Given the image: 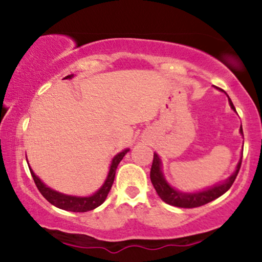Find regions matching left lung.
Instances as JSON below:
<instances>
[{"instance_id": "8db88e82", "label": "left lung", "mask_w": 262, "mask_h": 262, "mask_svg": "<svg viewBox=\"0 0 262 262\" xmlns=\"http://www.w3.org/2000/svg\"><path fill=\"white\" fill-rule=\"evenodd\" d=\"M229 98V96H228ZM230 107L235 111L233 102L229 98ZM240 133L243 134V128L240 127ZM242 159L240 158L239 162L236 165L235 172L231 175L227 181L223 183H219V185L213 186L208 189H204V191L194 192V193H186V192H180L177 189L172 188L169 183L166 182L164 175H162L161 171V160L159 158L158 154H154V160H152L151 170H150V180H151L152 186H154L156 193L159 194V197L164 201L165 203L171 204V206L180 207V208H196V207H201L203 204H207L212 201H214L215 198L221 197L222 194L225 193L231 187L234 181H235L237 172H239L240 166H242Z\"/></svg>"}]
</instances>
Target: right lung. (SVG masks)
I'll list each match as a JSON object with an SVG mask.
<instances>
[{"label":"right lung","instance_id":"1","mask_svg":"<svg viewBox=\"0 0 262 262\" xmlns=\"http://www.w3.org/2000/svg\"><path fill=\"white\" fill-rule=\"evenodd\" d=\"M71 77H73V75H69V76H66L65 79H71ZM128 151L129 149H125L123 150L122 152H119V154L114 156L112 164H111L110 172H108L106 181H104L103 185H102V187L98 189L96 193H93L92 196H89V197L69 196V194H64V193H60V192L54 191V189L48 187L47 185H44L38 176H35V173L33 172L31 167H29V170H31L32 177L33 180H34L35 185H37L39 192L43 194V197L48 201V202H50L53 206L58 207L60 209L70 210V212H89V210L97 208L98 206H101V204L104 202V200L107 198L108 193H110L111 191V187H112L113 185L117 166H118V164L121 162L123 156L127 154Z\"/></svg>","mask_w":262,"mask_h":262}]
</instances>
